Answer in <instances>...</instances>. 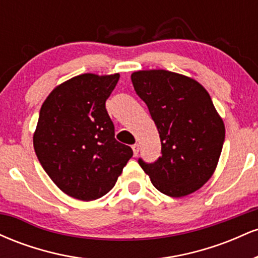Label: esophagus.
Here are the masks:
<instances>
[{
	"label": "esophagus",
	"mask_w": 258,
	"mask_h": 258,
	"mask_svg": "<svg viewBox=\"0 0 258 258\" xmlns=\"http://www.w3.org/2000/svg\"><path fill=\"white\" fill-rule=\"evenodd\" d=\"M132 150H133V154H135V156L137 155V154L139 153V146H138L137 143L133 144V146H132Z\"/></svg>",
	"instance_id": "34e87169"
}]
</instances>
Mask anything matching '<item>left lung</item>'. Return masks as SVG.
Returning <instances> with one entry per match:
<instances>
[{
  "label": "left lung",
  "instance_id": "obj_1",
  "mask_svg": "<svg viewBox=\"0 0 258 258\" xmlns=\"http://www.w3.org/2000/svg\"><path fill=\"white\" fill-rule=\"evenodd\" d=\"M131 80L161 141V156L138 164L161 193H194L214 173L226 136L211 97L195 80L166 70L133 73Z\"/></svg>",
  "mask_w": 258,
  "mask_h": 258
}]
</instances>
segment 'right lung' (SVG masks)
I'll use <instances>...</instances> for the list:
<instances>
[{
  "label": "right lung",
  "mask_w": 258,
  "mask_h": 258,
  "mask_svg": "<svg viewBox=\"0 0 258 258\" xmlns=\"http://www.w3.org/2000/svg\"><path fill=\"white\" fill-rule=\"evenodd\" d=\"M119 79V74L79 75L54 88L41 106L35 153L55 185L75 199L109 193L133 155L115 139L105 109Z\"/></svg>",
  "instance_id": "1"
}]
</instances>
